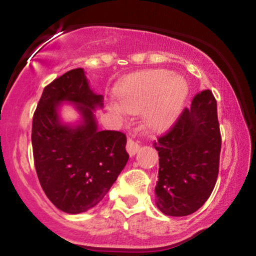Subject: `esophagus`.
<instances>
[{"mask_svg":"<svg viewBox=\"0 0 256 256\" xmlns=\"http://www.w3.org/2000/svg\"><path fill=\"white\" fill-rule=\"evenodd\" d=\"M138 149H140V144H138V142L134 140L132 138H128V144H126V150H128V154H130V156H134V155L138 152Z\"/></svg>","mask_w":256,"mask_h":256,"instance_id":"obj_1","label":"esophagus"}]
</instances>
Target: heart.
I'll return each mask as SVG.
<instances>
[{"label": "heart", "mask_w": 256, "mask_h": 256, "mask_svg": "<svg viewBox=\"0 0 256 256\" xmlns=\"http://www.w3.org/2000/svg\"><path fill=\"white\" fill-rule=\"evenodd\" d=\"M188 94L182 78L172 72L152 70L134 74L119 91L120 107L130 114L148 110L146 122L154 130H165L174 122Z\"/></svg>", "instance_id": "obj_1"}]
</instances>
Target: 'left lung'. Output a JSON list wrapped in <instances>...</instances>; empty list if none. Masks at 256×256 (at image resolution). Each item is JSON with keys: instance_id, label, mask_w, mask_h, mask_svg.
<instances>
[{"instance_id": "obj_1", "label": "left lung", "mask_w": 256, "mask_h": 256, "mask_svg": "<svg viewBox=\"0 0 256 256\" xmlns=\"http://www.w3.org/2000/svg\"><path fill=\"white\" fill-rule=\"evenodd\" d=\"M154 146L160 156L158 208L171 216L196 212L212 194L219 173L222 134L212 91L196 94Z\"/></svg>"}]
</instances>
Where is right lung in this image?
I'll list each match as a JSON object with an SVG mask.
<instances>
[{"label": "right lung", "mask_w": 256, "mask_h": 256, "mask_svg": "<svg viewBox=\"0 0 256 256\" xmlns=\"http://www.w3.org/2000/svg\"><path fill=\"white\" fill-rule=\"evenodd\" d=\"M76 103L84 116L77 128L57 116L61 102ZM104 96L89 88L83 68L66 72L44 88L32 119V149L40 186L62 212H86L104 198L128 160L126 136L98 131L94 110Z\"/></svg>", "instance_id": "1"}]
</instances>
